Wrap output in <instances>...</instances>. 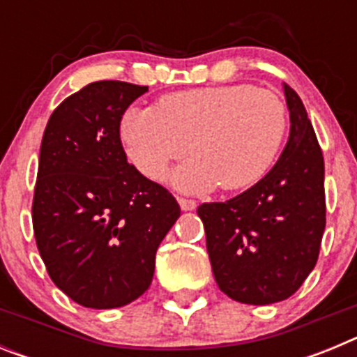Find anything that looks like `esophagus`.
<instances>
[{
	"mask_svg": "<svg viewBox=\"0 0 357 357\" xmlns=\"http://www.w3.org/2000/svg\"><path fill=\"white\" fill-rule=\"evenodd\" d=\"M178 204H181L182 211H195V209H197V202L191 200V198H178Z\"/></svg>",
	"mask_w": 357,
	"mask_h": 357,
	"instance_id": "esophagus-1",
	"label": "esophagus"
}]
</instances>
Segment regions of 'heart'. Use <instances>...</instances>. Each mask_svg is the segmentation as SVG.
<instances>
[{"mask_svg":"<svg viewBox=\"0 0 357 357\" xmlns=\"http://www.w3.org/2000/svg\"><path fill=\"white\" fill-rule=\"evenodd\" d=\"M286 132L284 102L248 84L166 94L155 107L128 109L119 123L128 159L151 181H159L189 143L195 155L169 175L175 188L189 193L255 184L275 162Z\"/></svg>","mask_w":357,"mask_h":357,"instance_id":"heart-1","label":"heart"}]
</instances>
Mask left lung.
Wrapping results in <instances>:
<instances>
[{
  "label": "left lung",
  "mask_w": 357,
  "mask_h": 357,
  "mask_svg": "<svg viewBox=\"0 0 357 357\" xmlns=\"http://www.w3.org/2000/svg\"><path fill=\"white\" fill-rule=\"evenodd\" d=\"M289 139L257 184L198 207L218 288L232 301H286L313 272L326 229L324 155L301 96L284 84Z\"/></svg>",
  "instance_id": "left-lung-1"
}]
</instances>
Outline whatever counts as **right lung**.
Listing matches in <instances>:
<instances>
[{
    "label": "right lung",
    "mask_w": 357,
    "mask_h": 357,
    "mask_svg": "<svg viewBox=\"0 0 357 357\" xmlns=\"http://www.w3.org/2000/svg\"><path fill=\"white\" fill-rule=\"evenodd\" d=\"M146 85L102 80L66 98L43 135L31 222L59 289L84 307H121L151 284L181 207L127 162L119 123Z\"/></svg>",
    "instance_id": "right-lung-1"
}]
</instances>
